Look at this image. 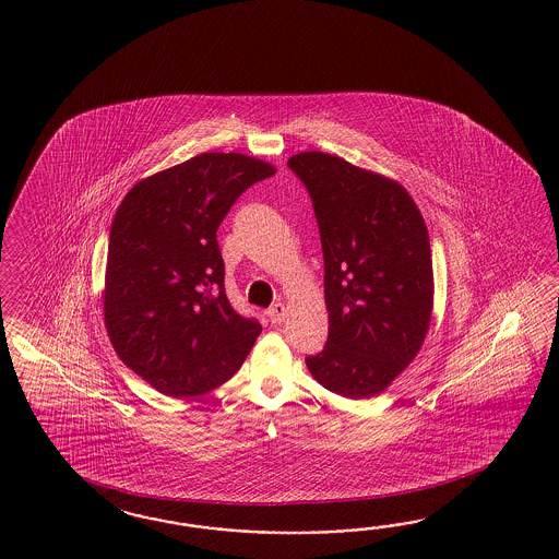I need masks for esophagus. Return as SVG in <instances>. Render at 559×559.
Wrapping results in <instances>:
<instances>
[{"instance_id":"obj_1","label":"esophagus","mask_w":559,"mask_h":559,"mask_svg":"<svg viewBox=\"0 0 559 559\" xmlns=\"http://www.w3.org/2000/svg\"><path fill=\"white\" fill-rule=\"evenodd\" d=\"M266 316H269V320H271L272 323H281L287 318V307L283 304H274L271 309L266 311Z\"/></svg>"}]
</instances>
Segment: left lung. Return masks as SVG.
Masks as SVG:
<instances>
[{"label": "left lung", "mask_w": 559, "mask_h": 559, "mask_svg": "<svg viewBox=\"0 0 559 559\" xmlns=\"http://www.w3.org/2000/svg\"><path fill=\"white\" fill-rule=\"evenodd\" d=\"M311 194L323 250L330 334L307 356L313 379L342 397H372L423 348L435 305L430 239L397 180L338 155L288 157Z\"/></svg>", "instance_id": "left-lung-1"}]
</instances>
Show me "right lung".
Returning a JSON list of instances; mask_svg holds the SVG:
<instances>
[{
    "label": "right lung",
    "mask_w": 559,
    "mask_h": 559,
    "mask_svg": "<svg viewBox=\"0 0 559 559\" xmlns=\"http://www.w3.org/2000/svg\"><path fill=\"white\" fill-rule=\"evenodd\" d=\"M276 168L243 153H201L139 180L119 204L102 290L120 360L153 390L188 400L219 388L262 325L227 301L221 225L237 197Z\"/></svg>",
    "instance_id": "right-lung-1"
}]
</instances>
